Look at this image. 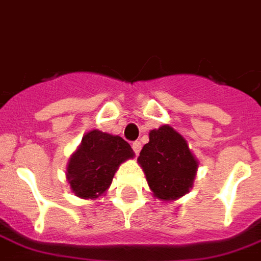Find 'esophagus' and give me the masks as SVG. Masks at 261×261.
<instances>
[{
    "instance_id": "1",
    "label": "esophagus",
    "mask_w": 261,
    "mask_h": 261,
    "mask_svg": "<svg viewBox=\"0 0 261 261\" xmlns=\"http://www.w3.org/2000/svg\"><path fill=\"white\" fill-rule=\"evenodd\" d=\"M132 148H133V151H135V154L138 155L139 152H140V150H142V143H140V142H133L132 143Z\"/></svg>"
}]
</instances>
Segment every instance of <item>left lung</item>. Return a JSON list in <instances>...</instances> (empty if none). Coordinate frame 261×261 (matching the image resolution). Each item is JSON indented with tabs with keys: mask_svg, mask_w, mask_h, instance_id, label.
<instances>
[{
	"mask_svg": "<svg viewBox=\"0 0 261 261\" xmlns=\"http://www.w3.org/2000/svg\"><path fill=\"white\" fill-rule=\"evenodd\" d=\"M138 161L154 195L164 201L189 193L198 168L187 142L169 125L150 132Z\"/></svg>",
	"mask_w": 261,
	"mask_h": 261,
	"instance_id": "8db88e82",
	"label": "left lung"
}]
</instances>
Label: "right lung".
Masks as SVG:
<instances>
[{
	"instance_id": "1",
	"label": "right lung",
	"mask_w": 261,
	"mask_h": 261,
	"mask_svg": "<svg viewBox=\"0 0 261 261\" xmlns=\"http://www.w3.org/2000/svg\"><path fill=\"white\" fill-rule=\"evenodd\" d=\"M133 158L132 147L119 136L92 130L70 158L67 179L75 195L96 198L109 189L121 162Z\"/></svg>"
}]
</instances>
